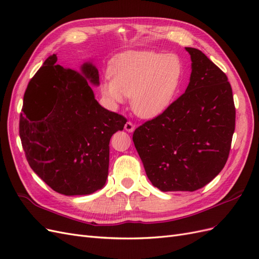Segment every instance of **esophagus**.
<instances>
[{
  "label": "esophagus",
  "instance_id": "esophagus-1",
  "mask_svg": "<svg viewBox=\"0 0 259 259\" xmlns=\"http://www.w3.org/2000/svg\"><path fill=\"white\" fill-rule=\"evenodd\" d=\"M124 128H125V131H126V132L132 133L133 131L135 130V125L133 124L131 121H128V122L125 123V125H124Z\"/></svg>",
  "mask_w": 259,
  "mask_h": 259
}]
</instances>
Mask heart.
<instances>
[{"label": "heart", "instance_id": "obj_1", "mask_svg": "<svg viewBox=\"0 0 259 259\" xmlns=\"http://www.w3.org/2000/svg\"><path fill=\"white\" fill-rule=\"evenodd\" d=\"M111 80L101 82L100 92L111 106L132 97L134 112L145 119L162 113L173 101L183 79V66L175 55L152 51H130L116 56Z\"/></svg>", "mask_w": 259, "mask_h": 259}]
</instances>
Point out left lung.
I'll return each instance as SVG.
<instances>
[{
	"label": "left lung",
	"mask_w": 259,
	"mask_h": 259,
	"mask_svg": "<svg viewBox=\"0 0 259 259\" xmlns=\"http://www.w3.org/2000/svg\"><path fill=\"white\" fill-rule=\"evenodd\" d=\"M186 51L192 61L186 92L133 134L149 180L164 192L211 182L228 160L236 127L228 77L201 51Z\"/></svg>",
	"instance_id": "8db88e82"
}]
</instances>
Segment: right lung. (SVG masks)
<instances>
[{
	"instance_id": "add662e5",
	"label": "right lung",
	"mask_w": 259,
	"mask_h": 259,
	"mask_svg": "<svg viewBox=\"0 0 259 259\" xmlns=\"http://www.w3.org/2000/svg\"><path fill=\"white\" fill-rule=\"evenodd\" d=\"M98 70L64 68L52 55L23 95L19 136L30 167L54 191L84 195L101 189L109 168V143L126 119L101 107L89 84Z\"/></svg>"
}]
</instances>
